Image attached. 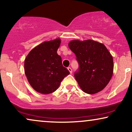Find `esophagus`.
Here are the masks:
<instances>
[{
    "mask_svg": "<svg viewBox=\"0 0 132 132\" xmlns=\"http://www.w3.org/2000/svg\"><path fill=\"white\" fill-rule=\"evenodd\" d=\"M68 71H70V73H72V69H71V67H68Z\"/></svg>",
    "mask_w": 132,
    "mask_h": 132,
    "instance_id": "obj_1",
    "label": "esophagus"
}]
</instances>
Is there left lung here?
<instances>
[{"mask_svg": "<svg viewBox=\"0 0 132 132\" xmlns=\"http://www.w3.org/2000/svg\"><path fill=\"white\" fill-rule=\"evenodd\" d=\"M68 46L79 64L74 76L82 90L92 95L103 90L113 72L112 56L105 46L93 40H73Z\"/></svg>", "mask_w": 132, "mask_h": 132, "instance_id": "8db88e82", "label": "left lung"}]
</instances>
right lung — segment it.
<instances>
[{
    "mask_svg": "<svg viewBox=\"0 0 132 132\" xmlns=\"http://www.w3.org/2000/svg\"><path fill=\"white\" fill-rule=\"evenodd\" d=\"M60 44V39L44 42L34 48L25 58V75L31 86L39 93L55 92L61 81L70 74L57 53Z\"/></svg>",
    "mask_w": 132,
    "mask_h": 132,
    "instance_id": "obj_1",
    "label": "right lung"
}]
</instances>
